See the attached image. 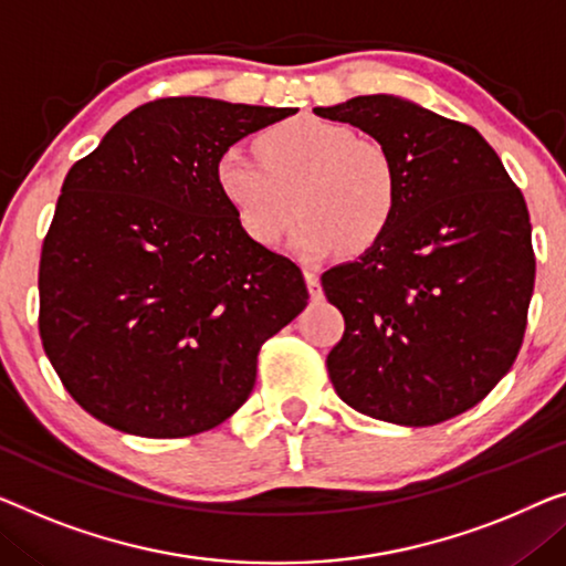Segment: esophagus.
<instances>
[{"mask_svg":"<svg viewBox=\"0 0 566 566\" xmlns=\"http://www.w3.org/2000/svg\"><path fill=\"white\" fill-rule=\"evenodd\" d=\"M305 282L312 297H323V286H319V274L315 269H305Z\"/></svg>","mask_w":566,"mask_h":566,"instance_id":"esophagus-1","label":"esophagus"}]
</instances>
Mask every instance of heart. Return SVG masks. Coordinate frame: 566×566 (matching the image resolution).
<instances>
[{
  "label": "heart",
  "mask_w": 566,
  "mask_h": 566,
  "mask_svg": "<svg viewBox=\"0 0 566 566\" xmlns=\"http://www.w3.org/2000/svg\"><path fill=\"white\" fill-rule=\"evenodd\" d=\"M256 155L226 149L216 163V185L235 221L259 247L282 241L302 213L292 247L305 259L350 251L384 239L399 208L394 157L350 126L300 116L269 126L256 137Z\"/></svg>",
  "instance_id": "obj_1"
}]
</instances>
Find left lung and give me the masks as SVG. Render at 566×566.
Returning a JSON list of instances; mask_svg holds the SVG:
<instances>
[{
    "mask_svg": "<svg viewBox=\"0 0 566 566\" xmlns=\"http://www.w3.org/2000/svg\"><path fill=\"white\" fill-rule=\"evenodd\" d=\"M315 114L370 134L399 172L384 239L323 274L345 317L327 374L360 415L440 424L483 401L524 343L536 276L526 200L478 129L407 98Z\"/></svg>",
    "mask_w": 566,
    "mask_h": 566,
    "instance_id": "left-lung-1",
    "label": "left lung"
}]
</instances>
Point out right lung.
<instances>
[{
  "label": "right lung",
  "mask_w": 566,
  "mask_h": 566,
  "mask_svg": "<svg viewBox=\"0 0 566 566\" xmlns=\"http://www.w3.org/2000/svg\"><path fill=\"white\" fill-rule=\"evenodd\" d=\"M292 114L157 98L67 170L40 254V337L91 417L175 440L218 427L249 399L261 345L310 294L292 259L243 233L216 163Z\"/></svg>",
  "instance_id": "add662e5"
}]
</instances>
